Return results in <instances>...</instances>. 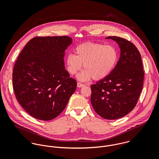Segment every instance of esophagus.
Returning a JSON list of instances; mask_svg holds the SVG:
<instances>
[{"label": "esophagus", "mask_w": 159, "mask_h": 159, "mask_svg": "<svg viewBox=\"0 0 159 159\" xmlns=\"http://www.w3.org/2000/svg\"><path fill=\"white\" fill-rule=\"evenodd\" d=\"M84 86V84H82V83H77V87L78 88H82V87H83Z\"/></svg>", "instance_id": "34e87169"}]
</instances>
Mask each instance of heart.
Wrapping results in <instances>:
<instances>
[{
  "label": "heart",
  "mask_w": 159,
  "mask_h": 159,
  "mask_svg": "<svg viewBox=\"0 0 159 159\" xmlns=\"http://www.w3.org/2000/svg\"><path fill=\"white\" fill-rule=\"evenodd\" d=\"M75 55L69 54L66 58L68 73L75 75L83 64L85 68L77 75L81 81H87L92 78L98 81L104 79L113 71L118 58V53L113 46L86 42L77 46Z\"/></svg>",
  "instance_id": "b5f03b06"
}]
</instances>
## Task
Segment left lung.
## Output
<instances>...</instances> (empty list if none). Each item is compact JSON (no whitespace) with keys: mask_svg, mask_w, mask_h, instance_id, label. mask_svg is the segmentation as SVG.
<instances>
[{"mask_svg":"<svg viewBox=\"0 0 159 159\" xmlns=\"http://www.w3.org/2000/svg\"><path fill=\"white\" fill-rule=\"evenodd\" d=\"M116 42L120 58L110 74L91 85V104L102 117L121 118L135 107L143 89L144 71L141 54L132 42L119 37H108Z\"/></svg>","mask_w":159,"mask_h":159,"instance_id":"1","label":"left lung"}]
</instances>
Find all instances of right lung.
I'll return each instance as SVG.
<instances>
[{
    "label": "right lung",
    "mask_w": 159,
    "mask_h": 159,
    "mask_svg": "<svg viewBox=\"0 0 159 159\" xmlns=\"http://www.w3.org/2000/svg\"><path fill=\"white\" fill-rule=\"evenodd\" d=\"M67 36L37 37L20 54L13 70V88L24 110L35 119L49 120L65 109L76 81L65 69Z\"/></svg>",
    "instance_id": "right-lung-1"
}]
</instances>
